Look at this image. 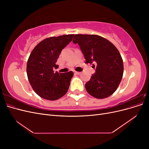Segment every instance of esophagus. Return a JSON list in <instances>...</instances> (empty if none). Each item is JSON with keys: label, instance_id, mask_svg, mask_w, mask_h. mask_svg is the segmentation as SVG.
<instances>
[{"label": "esophagus", "instance_id": "obj_1", "mask_svg": "<svg viewBox=\"0 0 149 149\" xmlns=\"http://www.w3.org/2000/svg\"><path fill=\"white\" fill-rule=\"evenodd\" d=\"M81 73V72H78V71H74V74H77V75H79V74H80Z\"/></svg>", "mask_w": 149, "mask_h": 149}]
</instances>
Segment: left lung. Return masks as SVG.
I'll list each match as a JSON object with an SVG mask.
<instances>
[{"mask_svg":"<svg viewBox=\"0 0 149 149\" xmlns=\"http://www.w3.org/2000/svg\"><path fill=\"white\" fill-rule=\"evenodd\" d=\"M73 42L79 45L86 63H93L94 68L96 66V72L85 84L87 92L97 99L111 96L123 76V61L118 49L109 40L96 35L76 34Z\"/></svg>","mask_w":149,"mask_h":149,"instance_id":"1","label":"left lung"}]
</instances>
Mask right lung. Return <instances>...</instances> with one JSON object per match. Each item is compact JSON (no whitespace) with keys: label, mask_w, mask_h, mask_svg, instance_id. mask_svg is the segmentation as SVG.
Here are the masks:
<instances>
[{"label":"right lung","mask_w":149,"mask_h":149,"mask_svg":"<svg viewBox=\"0 0 149 149\" xmlns=\"http://www.w3.org/2000/svg\"><path fill=\"white\" fill-rule=\"evenodd\" d=\"M73 36L64 35L45 39L30 53L26 73L34 91L41 97L55 101L63 96L68 90L73 72L61 73L53 70L58 68L57 59Z\"/></svg>","instance_id":"obj_1"}]
</instances>
